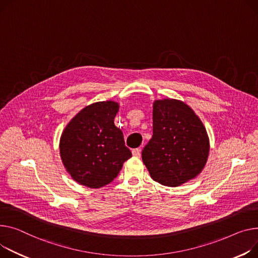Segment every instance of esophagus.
I'll return each mask as SVG.
<instances>
[{
  "mask_svg": "<svg viewBox=\"0 0 258 258\" xmlns=\"http://www.w3.org/2000/svg\"><path fill=\"white\" fill-rule=\"evenodd\" d=\"M133 156L136 157V158H139L141 156V149L140 148H136V149H133Z\"/></svg>",
  "mask_w": 258,
  "mask_h": 258,
  "instance_id": "esophagus-1",
  "label": "esophagus"
}]
</instances>
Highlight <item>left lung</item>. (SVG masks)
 <instances>
[{"label":"left lung","mask_w":258,"mask_h":258,"mask_svg":"<svg viewBox=\"0 0 258 258\" xmlns=\"http://www.w3.org/2000/svg\"><path fill=\"white\" fill-rule=\"evenodd\" d=\"M152 138L142 160L153 180L178 186L195 178L207 164L209 136L195 112L177 99L153 102Z\"/></svg>","instance_id":"left-lung-1"}]
</instances>
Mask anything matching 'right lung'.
<instances>
[{"label": "right lung", "mask_w": 258, "mask_h": 258, "mask_svg": "<svg viewBox=\"0 0 258 258\" xmlns=\"http://www.w3.org/2000/svg\"><path fill=\"white\" fill-rule=\"evenodd\" d=\"M117 102L98 101L84 108L64 128L60 156L67 172L80 184L104 186L132 157L123 134L114 124Z\"/></svg>", "instance_id": "right-lung-1"}]
</instances>
